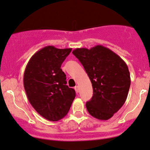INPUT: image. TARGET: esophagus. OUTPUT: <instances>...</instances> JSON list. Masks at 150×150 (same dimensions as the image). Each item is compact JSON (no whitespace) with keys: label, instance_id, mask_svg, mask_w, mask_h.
<instances>
[{"label":"esophagus","instance_id":"esophagus-1","mask_svg":"<svg viewBox=\"0 0 150 150\" xmlns=\"http://www.w3.org/2000/svg\"><path fill=\"white\" fill-rule=\"evenodd\" d=\"M75 91H76L77 93H78L79 91H80V89H79V86H75Z\"/></svg>","mask_w":150,"mask_h":150}]
</instances>
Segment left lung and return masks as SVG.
I'll return each instance as SVG.
<instances>
[{
    "label": "left lung",
    "instance_id": "1",
    "mask_svg": "<svg viewBox=\"0 0 150 150\" xmlns=\"http://www.w3.org/2000/svg\"><path fill=\"white\" fill-rule=\"evenodd\" d=\"M84 66L93 87V96L86 107L91 116L108 120L127 100L131 85L127 65L114 52L102 45L73 51Z\"/></svg>",
    "mask_w": 150,
    "mask_h": 150
}]
</instances>
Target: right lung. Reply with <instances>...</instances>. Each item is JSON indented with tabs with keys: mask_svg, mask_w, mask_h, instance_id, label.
I'll return each mask as SVG.
<instances>
[{
	"mask_svg": "<svg viewBox=\"0 0 150 150\" xmlns=\"http://www.w3.org/2000/svg\"><path fill=\"white\" fill-rule=\"evenodd\" d=\"M72 49L46 46L32 56L23 74V86L30 103L46 120L57 122L67 115L75 91L66 85L61 66Z\"/></svg>",
	"mask_w": 150,
	"mask_h": 150,
	"instance_id": "add662e5",
	"label": "right lung"
}]
</instances>
